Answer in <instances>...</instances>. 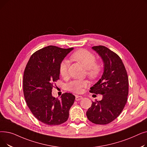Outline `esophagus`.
Wrapping results in <instances>:
<instances>
[{"instance_id": "obj_1", "label": "esophagus", "mask_w": 147, "mask_h": 147, "mask_svg": "<svg viewBox=\"0 0 147 147\" xmlns=\"http://www.w3.org/2000/svg\"><path fill=\"white\" fill-rule=\"evenodd\" d=\"M82 99H83V97L82 96H78V95L76 96V101H80V100H81Z\"/></svg>"}]
</instances>
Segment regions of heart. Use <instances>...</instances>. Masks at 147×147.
I'll use <instances>...</instances> for the list:
<instances>
[{"mask_svg": "<svg viewBox=\"0 0 147 147\" xmlns=\"http://www.w3.org/2000/svg\"><path fill=\"white\" fill-rule=\"evenodd\" d=\"M71 59L79 62L87 69V74L90 79H95L99 75L101 71V66L95 63V56L90 52L80 49L73 53ZM68 63L66 60L61 62L59 66V73L63 77H66L68 74ZM87 86V82L84 80H75L67 84L68 90L74 93H80L83 88Z\"/></svg>", "mask_w": 147, "mask_h": 147, "instance_id": "heart-1", "label": "heart"}]
</instances>
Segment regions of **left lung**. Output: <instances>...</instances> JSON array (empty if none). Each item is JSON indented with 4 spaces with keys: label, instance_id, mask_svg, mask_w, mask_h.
Masks as SVG:
<instances>
[{
    "label": "left lung",
    "instance_id": "left-lung-1",
    "mask_svg": "<svg viewBox=\"0 0 147 147\" xmlns=\"http://www.w3.org/2000/svg\"><path fill=\"white\" fill-rule=\"evenodd\" d=\"M92 49L102 58L104 72L89 92L102 94V99L92 102L86 115L95 124L107 125L119 116L127 102L128 76L124 64L116 53L104 46H94Z\"/></svg>",
    "mask_w": 147,
    "mask_h": 147
}]
</instances>
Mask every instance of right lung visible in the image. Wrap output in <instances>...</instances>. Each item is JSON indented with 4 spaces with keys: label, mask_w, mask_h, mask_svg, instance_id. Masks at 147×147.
Segmentation results:
<instances>
[{
    "label": "right lung",
    "mask_w": 147,
    "mask_h": 147,
    "mask_svg": "<svg viewBox=\"0 0 147 147\" xmlns=\"http://www.w3.org/2000/svg\"><path fill=\"white\" fill-rule=\"evenodd\" d=\"M73 48L63 49L48 46L36 51L28 61L23 76V92L34 116L46 125L65 122L75 96L65 93L61 99L53 97L52 90L59 79V66Z\"/></svg>",
    "instance_id": "right-lung-1"
}]
</instances>
